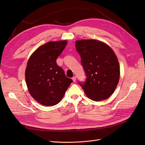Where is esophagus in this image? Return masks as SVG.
<instances>
[{"label": "esophagus", "mask_w": 145, "mask_h": 145, "mask_svg": "<svg viewBox=\"0 0 145 145\" xmlns=\"http://www.w3.org/2000/svg\"><path fill=\"white\" fill-rule=\"evenodd\" d=\"M72 80H73L74 82H76V76H74V77L72 78Z\"/></svg>", "instance_id": "obj_1"}]
</instances>
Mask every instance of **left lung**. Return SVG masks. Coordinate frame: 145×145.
I'll return each mask as SVG.
<instances>
[{
  "instance_id": "1",
  "label": "left lung",
  "mask_w": 145,
  "mask_h": 145,
  "mask_svg": "<svg viewBox=\"0 0 145 145\" xmlns=\"http://www.w3.org/2000/svg\"><path fill=\"white\" fill-rule=\"evenodd\" d=\"M76 48L86 73L85 82H79L87 97L94 101L109 98L120 78V65L114 52L97 40H80Z\"/></svg>"
}]
</instances>
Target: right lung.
Returning <instances> with one entry per match:
<instances>
[{"mask_svg": "<svg viewBox=\"0 0 145 145\" xmlns=\"http://www.w3.org/2000/svg\"><path fill=\"white\" fill-rule=\"evenodd\" d=\"M67 44L66 40L47 42L39 47L28 61L25 80L28 91L44 106L59 103L72 82L56 63Z\"/></svg>", "mask_w": 145, "mask_h": 145, "instance_id": "1", "label": "right lung"}]
</instances>
